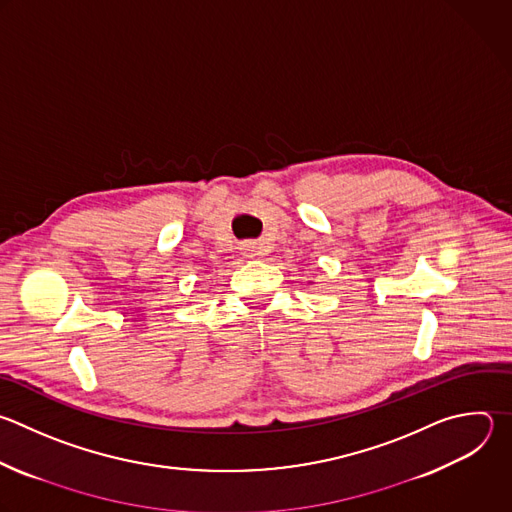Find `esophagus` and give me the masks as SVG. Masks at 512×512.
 Returning a JSON list of instances; mask_svg holds the SVG:
<instances>
[{
  "label": "esophagus",
  "mask_w": 512,
  "mask_h": 512,
  "mask_svg": "<svg viewBox=\"0 0 512 512\" xmlns=\"http://www.w3.org/2000/svg\"><path fill=\"white\" fill-rule=\"evenodd\" d=\"M253 251H255V247H253V245H245V253H247L249 257H253V255H255Z\"/></svg>",
  "instance_id": "esophagus-1"
}]
</instances>
